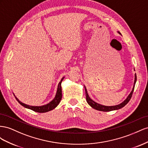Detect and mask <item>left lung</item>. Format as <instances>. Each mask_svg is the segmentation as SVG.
<instances>
[{
	"mask_svg": "<svg viewBox=\"0 0 148 148\" xmlns=\"http://www.w3.org/2000/svg\"><path fill=\"white\" fill-rule=\"evenodd\" d=\"M118 33H119V34L121 35V33L118 32ZM136 75L135 74L134 75V85H133V88L130 94H129V95L127 97V98H126L123 102L121 103L119 105H115V106H105V105H100L99 103H97L95 102L94 100H92L90 98V97L88 96V94L87 93V89L86 87L84 86L85 87V90H86V100H87V102L88 103V104L91 106L92 108H94L95 110H97L99 111H103V112H110V111H112V110H119L121 108H123L124 106L127 104L129 101L130 100L131 98H132V95H133V92L134 91V86H135V84H136Z\"/></svg>",
	"mask_w": 148,
	"mask_h": 148,
	"instance_id": "1",
	"label": "left lung"
}]
</instances>
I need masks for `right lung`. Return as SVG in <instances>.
Instances as JSON below:
<instances>
[{"mask_svg":"<svg viewBox=\"0 0 148 148\" xmlns=\"http://www.w3.org/2000/svg\"><path fill=\"white\" fill-rule=\"evenodd\" d=\"M64 79V77H62L61 80L60 82L58 84V89H57V92H56V94L55 97L54 99L52 100L51 101V102L45 105H42V106H30V105H28L27 104H25L22 102H21L16 97L15 95H14L16 99V100L18 101V102L21 105H22L23 107L28 108V109H30L36 112H38V113H45V112H47L49 111L52 110L54 108H55L58 104L60 103V101L62 99V89H61V82L62 81V80Z\"/></svg>","mask_w":148,"mask_h":148,"instance_id":"obj_1","label":"right lung"}]
</instances>
